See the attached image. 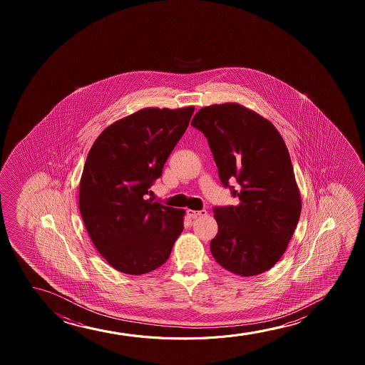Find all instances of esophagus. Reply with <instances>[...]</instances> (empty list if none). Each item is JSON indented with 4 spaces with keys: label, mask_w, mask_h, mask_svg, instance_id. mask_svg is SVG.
Masks as SVG:
<instances>
[{
    "label": "esophagus",
    "mask_w": 365,
    "mask_h": 365,
    "mask_svg": "<svg viewBox=\"0 0 365 365\" xmlns=\"http://www.w3.org/2000/svg\"><path fill=\"white\" fill-rule=\"evenodd\" d=\"M187 215H188V217H190V218H198V217H203V215H207V210H187Z\"/></svg>",
    "instance_id": "esophagus-1"
}]
</instances>
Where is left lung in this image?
Returning <instances> with one entry per match:
<instances>
[{"instance_id":"left-lung-1","label":"left lung","mask_w":365,"mask_h":365,"mask_svg":"<svg viewBox=\"0 0 365 365\" xmlns=\"http://www.w3.org/2000/svg\"><path fill=\"white\" fill-rule=\"evenodd\" d=\"M190 125L205 133L222 183L240 198L215 208L212 255L235 274H262L284 255L302 210L284 140L272 122L233 102L200 108ZM233 178L238 190L227 185Z\"/></svg>"}]
</instances>
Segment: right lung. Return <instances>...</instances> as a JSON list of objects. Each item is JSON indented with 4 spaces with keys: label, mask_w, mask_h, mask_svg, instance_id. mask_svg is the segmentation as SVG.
<instances>
[{
    "label": "right lung",
    "mask_w": 365,
    "mask_h": 365,
    "mask_svg": "<svg viewBox=\"0 0 365 365\" xmlns=\"http://www.w3.org/2000/svg\"><path fill=\"white\" fill-rule=\"evenodd\" d=\"M193 112L195 106L147 107L113 122L91 147L81 215L96 250L118 272L140 275L165 264L183 230L185 210L147 195Z\"/></svg>",
    "instance_id": "right-lung-1"
}]
</instances>
